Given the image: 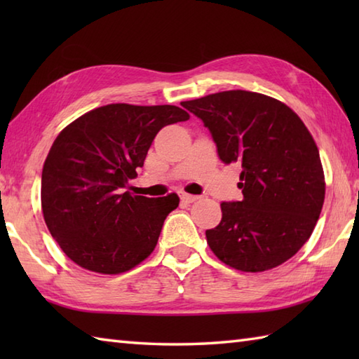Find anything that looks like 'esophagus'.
Masks as SVG:
<instances>
[{"label": "esophagus", "mask_w": 359, "mask_h": 359, "mask_svg": "<svg viewBox=\"0 0 359 359\" xmlns=\"http://www.w3.org/2000/svg\"><path fill=\"white\" fill-rule=\"evenodd\" d=\"M180 199H182V202H185V203H193V202H196L197 199H199V197H197V196H193V194L182 193V194H180Z\"/></svg>", "instance_id": "esophagus-1"}]
</instances>
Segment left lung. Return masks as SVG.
<instances>
[{
    "label": "left lung",
    "mask_w": 359,
    "mask_h": 359,
    "mask_svg": "<svg viewBox=\"0 0 359 359\" xmlns=\"http://www.w3.org/2000/svg\"><path fill=\"white\" fill-rule=\"evenodd\" d=\"M199 117L224 163L241 166L242 201L222 202L207 230L220 261L241 271L284 264L309 241L325 182L313 137L287 104L250 90H224L182 103Z\"/></svg>",
    "instance_id": "1"
}]
</instances>
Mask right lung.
Instances as JSON below:
<instances>
[{
  "instance_id": "right-lung-1",
  "label": "right lung",
  "mask_w": 359,
  "mask_h": 359,
  "mask_svg": "<svg viewBox=\"0 0 359 359\" xmlns=\"http://www.w3.org/2000/svg\"><path fill=\"white\" fill-rule=\"evenodd\" d=\"M177 106L106 104L67 125L53 142L41 174V208L52 238L72 262L102 274L134 269L154 251L179 196H133L157 133L185 121Z\"/></svg>"
}]
</instances>
